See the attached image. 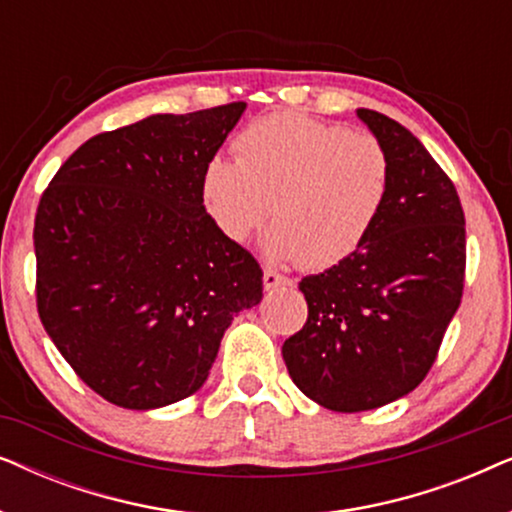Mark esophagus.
Segmentation results:
<instances>
[{"mask_svg":"<svg viewBox=\"0 0 512 512\" xmlns=\"http://www.w3.org/2000/svg\"><path fill=\"white\" fill-rule=\"evenodd\" d=\"M263 284H265V289L272 291V289H279V286H291V279L279 275V272H275V270H265Z\"/></svg>","mask_w":512,"mask_h":512,"instance_id":"34e87169","label":"esophagus"}]
</instances>
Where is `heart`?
<instances>
[{
	"mask_svg": "<svg viewBox=\"0 0 512 512\" xmlns=\"http://www.w3.org/2000/svg\"><path fill=\"white\" fill-rule=\"evenodd\" d=\"M394 165L380 139L300 114H272L235 137V160L214 156L202 200L233 242H247L270 214L272 261L333 268L356 254L387 207Z\"/></svg>",
	"mask_w": 512,
	"mask_h": 512,
	"instance_id": "b5f03b06",
	"label": "heart"
}]
</instances>
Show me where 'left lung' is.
<instances>
[{
	"label": "left lung",
	"mask_w": 512,
	"mask_h": 512,
	"mask_svg": "<svg viewBox=\"0 0 512 512\" xmlns=\"http://www.w3.org/2000/svg\"><path fill=\"white\" fill-rule=\"evenodd\" d=\"M356 114L391 156L387 207L356 254L303 277L307 321L282 347L296 387L335 412L380 408L429 375L466 275L452 179L394 118Z\"/></svg>",
	"instance_id": "1"
}]
</instances>
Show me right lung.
Here are the masks:
<instances>
[{
	"label": "right lung",
	"mask_w": 512,
	"mask_h": 512,
	"mask_svg": "<svg viewBox=\"0 0 512 512\" xmlns=\"http://www.w3.org/2000/svg\"><path fill=\"white\" fill-rule=\"evenodd\" d=\"M244 107L100 132L41 195L39 319L74 373L118 408L195 394L235 314L261 303V265L202 205V174Z\"/></svg>",
	"instance_id": "1"
}]
</instances>
